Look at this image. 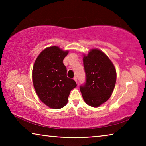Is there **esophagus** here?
<instances>
[{"label":"esophagus","instance_id":"1","mask_svg":"<svg viewBox=\"0 0 146 146\" xmlns=\"http://www.w3.org/2000/svg\"><path fill=\"white\" fill-rule=\"evenodd\" d=\"M73 79H74V80H75V82H76V83H77V84H78V82H77V78H76V76H75V77H74V78H73Z\"/></svg>","mask_w":146,"mask_h":146}]
</instances>
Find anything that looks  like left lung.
Returning a JSON list of instances; mask_svg holds the SVG:
<instances>
[{"mask_svg": "<svg viewBox=\"0 0 146 146\" xmlns=\"http://www.w3.org/2000/svg\"><path fill=\"white\" fill-rule=\"evenodd\" d=\"M86 83L80 90L85 102L92 107H98L106 102L114 90L117 73L108 56L98 49H92L84 55Z\"/></svg>", "mask_w": 146, "mask_h": 146, "instance_id": "left-lung-1", "label": "left lung"}]
</instances>
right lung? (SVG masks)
I'll use <instances>...</instances> for the list:
<instances>
[{
	"instance_id": "obj_1",
	"label": "right lung",
	"mask_w": 146,
	"mask_h": 146,
	"mask_svg": "<svg viewBox=\"0 0 146 146\" xmlns=\"http://www.w3.org/2000/svg\"><path fill=\"white\" fill-rule=\"evenodd\" d=\"M68 53L58 46L46 48L39 54L33 67V84L38 98L55 110L67 104L70 91L76 86L73 79L67 77L63 64Z\"/></svg>"
}]
</instances>
